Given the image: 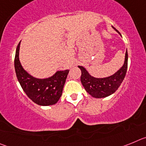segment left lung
<instances>
[{"label": "left lung", "mask_w": 146, "mask_h": 146, "mask_svg": "<svg viewBox=\"0 0 146 146\" xmlns=\"http://www.w3.org/2000/svg\"><path fill=\"white\" fill-rule=\"evenodd\" d=\"M113 28L116 31H118L115 28ZM127 66H128L127 50L126 51L124 64L123 66L113 75L110 76V77H104V78H96L90 75L84 67L78 66L82 72L80 77L81 82L86 89V91L93 97H107L115 92L117 89L121 86L126 76Z\"/></svg>", "instance_id": "left-lung-1"}]
</instances>
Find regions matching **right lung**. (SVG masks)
Here are the masks:
<instances>
[{"label":"right lung","mask_w":146,"mask_h":146,"mask_svg":"<svg viewBox=\"0 0 146 146\" xmlns=\"http://www.w3.org/2000/svg\"><path fill=\"white\" fill-rule=\"evenodd\" d=\"M20 42L18 44L15 58V68L17 80L27 96L36 104L42 106L52 105L57 103L69 70L58 71L52 77L37 79L30 75L22 66L19 59Z\"/></svg>","instance_id":"add662e5"}]
</instances>
